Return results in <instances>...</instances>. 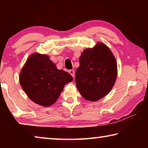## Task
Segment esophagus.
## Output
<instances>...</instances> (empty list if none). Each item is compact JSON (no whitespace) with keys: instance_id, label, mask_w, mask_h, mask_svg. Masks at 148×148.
Segmentation results:
<instances>
[{"instance_id":"1","label":"esophagus","mask_w":148,"mask_h":148,"mask_svg":"<svg viewBox=\"0 0 148 148\" xmlns=\"http://www.w3.org/2000/svg\"><path fill=\"white\" fill-rule=\"evenodd\" d=\"M69 72L70 74H71V76H72V77H74V74H75V72H74V70H69Z\"/></svg>"}]
</instances>
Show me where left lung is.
<instances>
[{
  "instance_id": "obj_1",
  "label": "left lung",
  "mask_w": 148,
  "mask_h": 148,
  "mask_svg": "<svg viewBox=\"0 0 148 148\" xmlns=\"http://www.w3.org/2000/svg\"><path fill=\"white\" fill-rule=\"evenodd\" d=\"M76 84L84 99L96 101L108 93L116 82L117 62L106 45L98 43L85 49L79 59Z\"/></svg>"
}]
</instances>
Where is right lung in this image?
<instances>
[{"label": "right lung", "mask_w": 148, "mask_h": 148, "mask_svg": "<svg viewBox=\"0 0 148 148\" xmlns=\"http://www.w3.org/2000/svg\"><path fill=\"white\" fill-rule=\"evenodd\" d=\"M73 77L57 69L46 55L34 53L29 57L19 76L22 89L35 103L49 106L59 98L64 85Z\"/></svg>", "instance_id": "right-lung-1"}]
</instances>
